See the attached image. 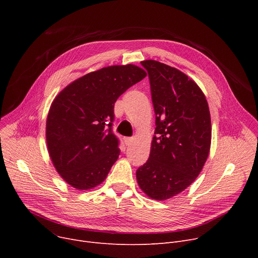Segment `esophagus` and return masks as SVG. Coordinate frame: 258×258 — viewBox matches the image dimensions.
Returning a JSON list of instances; mask_svg holds the SVG:
<instances>
[{"instance_id":"esophagus-1","label":"esophagus","mask_w":258,"mask_h":258,"mask_svg":"<svg viewBox=\"0 0 258 258\" xmlns=\"http://www.w3.org/2000/svg\"><path fill=\"white\" fill-rule=\"evenodd\" d=\"M134 142V139L133 138H124V143L126 144V145H131L132 143Z\"/></svg>"}]
</instances>
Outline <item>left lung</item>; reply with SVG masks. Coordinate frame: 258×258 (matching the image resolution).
<instances>
[{
	"mask_svg": "<svg viewBox=\"0 0 258 258\" xmlns=\"http://www.w3.org/2000/svg\"><path fill=\"white\" fill-rule=\"evenodd\" d=\"M151 84L156 130L150 158L136 171L141 190L153 200L179 195L200 174L211 144V119L204 93L180 70L143 60Z\"/></svg>",
	"mask_w": 258,
	"mask_h": 258,
	"instance_id": "obj_1",
	"label": "left lung"
}]
</instances>
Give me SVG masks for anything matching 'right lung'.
I'll return each instance as SVG.
<instances>
[{
    "mask_svg": "<svg viewBox=\"0 0 258 258\" xmlns=\"http://www.w3.org/2000/svg\"><path fill=\"white\" fill-rule=\"evenodd\" d=\"M145 76L135 64L105 67L74 80L53 100L46 123L47 146L54 167L68 184L89 190L105 180L120 154L112 132L115 102Z\"/></svg>",
    "mask_w": 258,
    "mask_h": 258,
    "instance_id": "obj_1",
    "label": "right lung"
}]
</instances>
